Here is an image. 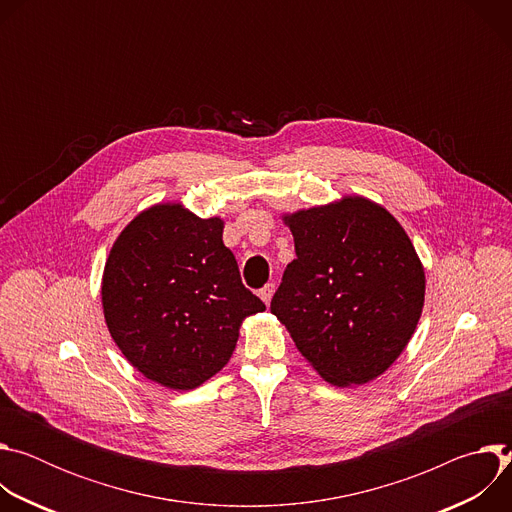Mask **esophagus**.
Segmentation results:
<instances>
[{"label": "esophagus", "mask_w": 512, "mask_h": 512, "mask_svg": "<svg viewBox=\"0 0 512 512\" xmlns=\"http://www.w3.org/2000/svg\"><path fill=\"white\" fill-rule=\"evenodd\" d=\"M273 294H275V283H267V285L259 291V298L263 300V304H265V306H269V302H271Z\"/></svg>", "instance_id": "34e87169"}]
</instances>
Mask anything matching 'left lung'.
<instances>
[{"instance_id": "obj_1", "label": "left lung", "mask_w": 512, "mask_h": 512, "mask_svg": "<svg viewBox=\"0 0 512 512\" xmlns=\"http://www.w3.org/2000/svg\"><path fill=\"white\" fill-rule=\"evenodd\" d=\"M296 259L271 300L316 373L336 387L381 377L409 344L425 271L397 218L364 196L281 216Z\"/></svg>"}]
</instances>
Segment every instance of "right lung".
Returning a JSON list of instances; mask_svg holds the SVG:
<instances>
[{
  "label": "right lung",
  "instance_id": "add662e5",
  "mask_svg": "<svg viewBox=\"0 0 512 512\" xmlns=\"http://www.w3.org/2000/svg\"><path fill=\"white\" fill-rule=\"evenodd\" d=\"M221 216L182 202L141 210L115 239L101 281L111 338L145 379L190 391L229 362L265 304L243 285Z\"/></svg>",
  "mask_w": 512,
  "mask_h": 512
}]
</instances>
